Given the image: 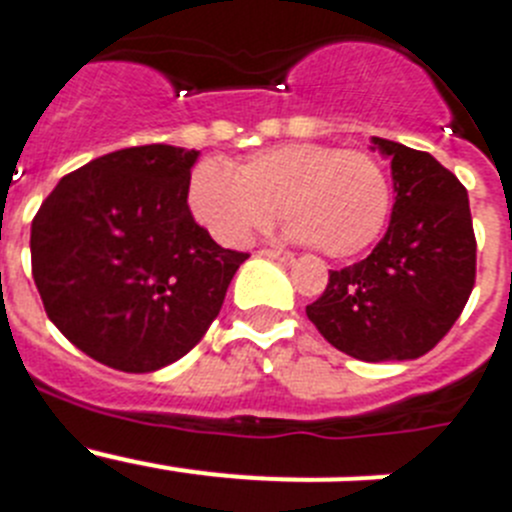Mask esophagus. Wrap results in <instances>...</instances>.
<instances>
[{
  "label": "esophagus",
  "mask_w": 512,
  "mask_h": 512,
  "mask_svg": "<svg viewBox=\"0 0 512 512\" xmlns=\"http://www.w3.org/2000/svg\"><path fill=\"white\" fill-rule=\"evenodd\" d=\"M259 256H264V259H271V261H282V264H292V261H295L292 253L277 251V248H264V251H259Z\"/></svg>",
  "instance_id": "obj_1"
}]
</instances>
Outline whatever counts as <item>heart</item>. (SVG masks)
Masks as SVG:
<instances>
[{"mask_svg": "<svg viewBox=\"0 0 512 512\" xmlns=\"http://www.w3.org/2000/svg\"><path fill=\"white\" fill-rule=\"evenodd\" d=\"M194 220L225 246H243L279 215L287 238L333 259L372 246L390 220V174L374 153L323 143H282L253 153L238 171L217 158L187 184Z\"/></svg>", "mask_w": 512, "mask_h": 512, "instance_id": "1", "label": "heart"}]
</instances>
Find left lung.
<instances>
[{"mask_svg":"<svg viewBox=\"0 0 512 512\" xmlns=\"http://www.w3.org/2000/svg\"><path fill=\"white\" fill-rule=\"evenodd\" d=\"M392 158L390 228L369 256L330 271L307 318L330 346L361 361L428 354L467 305L477 241L467 189L431 153L372 138Z\"/></svg>","mask_w":512,"mask_h":512,"instance_id":"8db88e82","label":"left lung"}]
</instances>
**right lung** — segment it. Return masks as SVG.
Wrapping results in <instances>:
<instances>
[{
	"label": "right lung",
	"mask_w": 512,
	"mask_h": 512,
	"mask_svg": "<svg viewBox=\"0 0 512 512\" xmlns=\"http://www.w3.org/2000/svg\"><path fill=\"white\" fill-rule=\"evenodd\" d=\"M197 158L166 143L107 153L63 176L35 215L30 256L45 312L99 364L148 374L182 359L248 259L194 223Z\"/></svg>",
	"instance_id": "1"
}]
</instances>
